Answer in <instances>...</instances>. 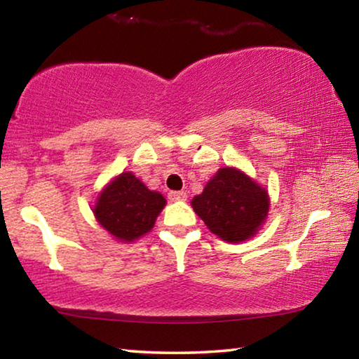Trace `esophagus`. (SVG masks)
<instances>
[{"label":"esophagus","instance_id":"obj_1","mask_svg":"<svg viewBox=\"0 0 359 359\" xmlns=\"http://www.w3.org/2000/svg\"><path fill=\"white\" fill-rule=\"evenodd\" d=\"M168 198L171 199V201H185L187 193L185 191H169Z\"/></svg>","mask_w":359,"mask_h":359}]
</instances>
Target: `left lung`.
<instances>
[{"instance_id":"obj_1","label":"left lung","mask_w":359,"mask_h":359,"mask_svg":"<svg viewBox=\"0 0 359 359\" xmlns=\"http://www.w3.org/2000/svg\"><path fill=\"white\" fill-rule=\"evenodd\" d=\"M191 205L212 233L226 242L250 239L264 223L269 196L263 187L236 168H222Z\"/></svg>"}]
</instances>
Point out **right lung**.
Returning a JSON list of instances; mask_svg holds the SVG:
<instances>
[{"label": "right lung", "instance_id": "right-lung-1", "mask_svg": "<svg viewBox=\"0 0 359 359\" xmlns=\"http://www.w3.org/2000/svg\"><path fill=\"white\" fill-rule=\"evenodd\" d=\"M165 204L161 193L149 190L133 172H123L100 193L93 214L115 239L133 242L154 228Z\"/></svg>", "mask_w": 359, "mask_h": 359}]
</instances>
